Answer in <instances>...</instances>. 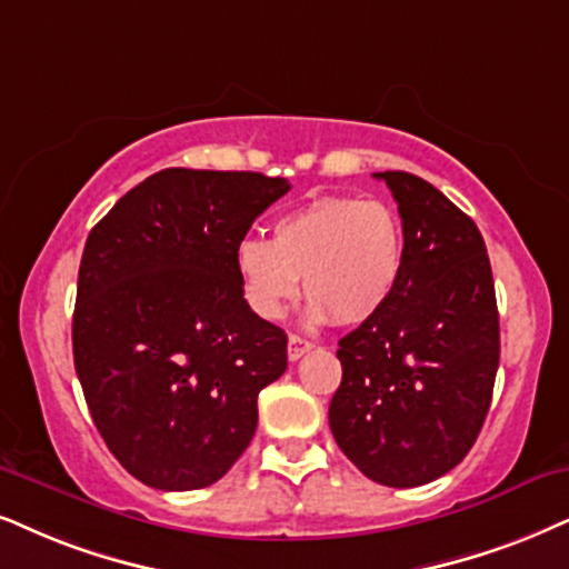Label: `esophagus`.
I'll return each mask as SVG.
<instances>
[{"label":"esophagus","instance_id":"esophagus-1","mask_svg":"<svg viewBox=\"0 0 569 569\" xmlns=\"http://www.w3.org/2000/svg\"><path fill=\"white\" fill-rule=\"evenodd\" d=\"M309 349H312V341H307L305 336H297V333L289 336V359H291V362H297V359L305 357Z\"/></svg>","mask_w":569,"mask_h":569}]
</instances>
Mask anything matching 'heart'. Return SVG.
I'll return each mask as SVG.
<instances>
[{"mask_svg": "<svg viewBox=\"0 0 569 569\" xmlns=\"http://www.w3.org/2000/svg\"><path fill=\"white\" fill-rule=\"evenodd\" d=\"M233 264L257 318H283L301 278L309 320L362 326L378 318L399 289L405 226L380 199L318 197L280 214L272 241L243 236Z\"/></svg>", "mask_w": 569, "mask_h": 569, "instance_id": "b5f03b06", "label": "heart"}]
</instances>
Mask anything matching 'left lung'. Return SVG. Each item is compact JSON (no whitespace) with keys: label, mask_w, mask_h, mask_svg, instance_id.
Wrapping results in <instances>:
<instances>
[{"label":"left lung","mask_w":569,"mask_h":569,"mask_svg":"<svg viewBox=\"0 0 569 569\" xmlns=\"http://www.w3.org/2000/svg\"><path fill=\"white\" fill-rule=\"evenodd\" d=\"M399 204L405 272L378 318L338 341L336 443L376 483L415 488L472 449L499 370V309L483 236L436 186L376 172Z\"/></svg>","instance_id":"left-lung-1"}]
</instances>
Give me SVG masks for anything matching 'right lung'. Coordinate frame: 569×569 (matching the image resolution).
I'll return each instance as SVG.
<instances>
[{"mask_svg": "<svg viewBox=\"0 0 569 569\" xmlns=\"http://www.w3.org/2000/svg\"><path fill=\"white\" fill-rule=\"evenodd\" d=\"M291 186L262 172L168 168L91 228L78 270L73 359L114 459L160 491L212 486L286 372L283 328L243 299L233 251Z\"/></svg>", "mask_w": 569, "mask_h": 569, "instance_id": "add662e5", "label": "right lung"}]
</instances>
